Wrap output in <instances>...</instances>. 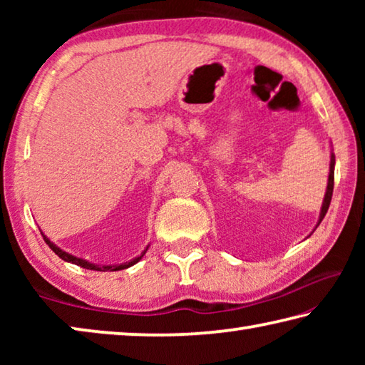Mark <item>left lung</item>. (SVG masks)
Instances as JSON below:
<instances>
[{
	"label": "left lung",
	"mask_w": 365,
	"mask_h": 365,
	"mask_svg": "<svg viewBox=\"0 0 365 365\" xmlns=\"http://www.w3.org/2000/svg\"><path fill=\"white\" fill-rule=\"evenodd\" d=\"M335 180V156L331 154L330 158V174H329V183H327V191H325V197H324V202H322V209H320V217H319V224L322 222V219L325 217L327 211H329V206H330V201H331V195H333V182ZM317 224V225H319Z\"/></svg>",
	"instance_id": "1"
}]
</instances>
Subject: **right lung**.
I'll return each mask as SVG.
<instances>
[{
	"mask_svg": "<svg viewBox=\"0 0 365 365\" xmlns=\"http://www.w3.org/2000/svg\"><path fill=\"white\" fill-rule=\"evenodd\" d=\"M43 235V233H41ZM43 240H45L46 242V245L49 246V248H51L54 252H56V255L63 259V261H66V262H72V264H76V265H80V267H83V269H90V270H101V272H114V270H122V269H127V267H132L133 264H137L141 257L145 256V252L148 251V248L141 252V255L138 256V257H135V259H132L130 262H125V264H119V265H95V264H91V262H88V261H85V259H80V257H76V256H72V255H69V252H66V251H63V250H59L56 245L54 243H51L49 242V240L45 237V235H43Z\"/></svg>",
	"mask_w": 365,
	"mask_h": 365,
	"instance_id": "1",
	"label": "right lung"
}]
</instances>
